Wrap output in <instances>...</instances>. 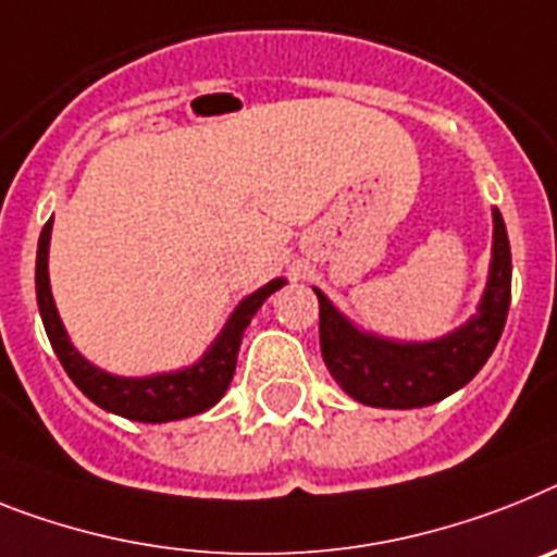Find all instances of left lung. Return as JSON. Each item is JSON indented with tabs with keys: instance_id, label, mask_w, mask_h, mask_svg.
Listing matches in <instances>:
<instances>
[{
	"instance_id": "obj_1",
	"label": "left lung",
	"mask_w": 557,
	"mask_h": 557,
	"mask_svg": "<svg viewBox=\"0 0 557 557\" xmlns=\"http://www.w3.org/2000/svg\"><path fill=\"white\" fill-rule=\"evenodd\" d=\"M509 280L512 257L507 226L502 212L493 209L487 286L475 314L465 325L428 343L387 339L357 329L320 288H314L320 300L322 359L336 385L368 408L410 410L442 401L473 380L502 339L509 311Z\"/></svg>"
}]
</instances>
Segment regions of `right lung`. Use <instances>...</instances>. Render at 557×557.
<instances>
[{
	"instance_id": "obj_1",
	"label": "right lung",
	"mask_w": 557,
	"mask_h": 557,
	"mask_svg": "<svg viewBox=\"0 0 557 557\" xmlns=\"http://www.w3.org/2000/svg\"><path fill=\"white\" fill-rule=\"evenodd\" d=\"M50 232H53V218L41 228L39 251H36V302H39V314L50 345H53L55 357H59L70 380L76 382V387L87 399L96 401L98 408L133 419V422H175V419H189V416L214 408L226 394L232 376H235L243 331L249 329L251 317L257 314V308L263 306L265 297L286 286V280L277 277L265 283L263 288L251 292L249 297H243L221 329V334L214 336V343L203 350L198 362H191L181 371L119 376V373H107L104 368L92 366L90 359H84L76 345L70 343L59 308L53 302V292H50Z\"/></svg>"
}]
</instances>
